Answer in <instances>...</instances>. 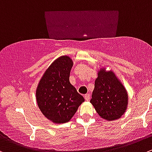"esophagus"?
<instances>
[{"label": "esophagus", "instance_id": "esophagus-1", "mask_svg": "<svg viewBox=\"0 0 152 152\" xmlns=\"http://www.w3.org/2000/svg\"><path fill=\"white\" fill-rule=\"evenodd\" d=\"M84 98H85V99H86V101H89V99H90V95H89V93H87V94H86V95H84Z\"/></svg>", "mask_w": 152, "mask_h": 152}]
</instances>
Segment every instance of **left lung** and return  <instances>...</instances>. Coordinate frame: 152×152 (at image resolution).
Instances as JSON below:
<instances>
[{
    "label": "left lung",
    "mask_w": 152,
    "mask_h": 152,
    "mask_svg": "<svg viewBox=\"0 0 152 152\" xmlns=\"http://www.w3.org/2000/svg\"><path fill=\"white\" fill-rule=\"evenodd\" d=\"M128 101V92L115 74L101 69L90 100L98 114L107 121L118 119L125 113Z\"/></svg>",
    "instance_id": "obj_1"
}]
</instances>
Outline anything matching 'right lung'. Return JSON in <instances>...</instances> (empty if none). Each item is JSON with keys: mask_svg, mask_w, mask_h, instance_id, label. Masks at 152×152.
<instances>
[{"mask_svg": "<svg viewBox=\"0 0 152 152\" xmlns=\"http://www.w3.org/2000/svg\"><path fill=\"white\" fill-rule=\"evenodd\" d=\"M72 59L62 56L45 72L36 91L38 107L43 115L56 124L70 121L84 99L69 82Z\"/></svg>", "mask_w": 152, "mask_h": 152, "instance_id": "1", "label": "right lung"}]
</instances>
